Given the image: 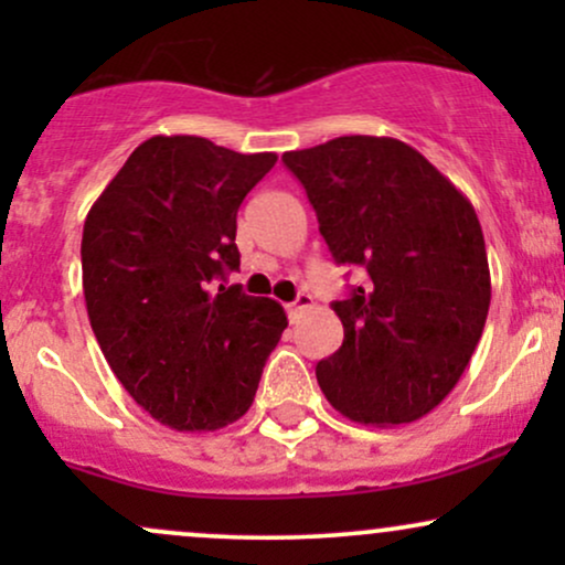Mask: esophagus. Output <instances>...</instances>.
<instances>
[{
  "instance_id": "obj_1",
  "label": "esophagus",
  "mask_w": 565,
  "mask_h": 565,
  "mask_svg": "<svg viewBox=\"0 0 565 565\" xmlns=\"http://www.w3.org/2000/svg\"><path fill=\"white\" fill-rule=\"evenodd\" d=\"M310 305H313V297H310L308 291H300V295L295 297V302H289V305H287V310H289L291 319H297V316H300L302 310H308Z\"/></svg>"
}]
</instances>
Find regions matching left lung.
Instances as JSON below:
<instances>
[{"instance_id":"obj_1","label":"left lung","mask_w":565,"mask_h":565,"mask_svg":"<svg viewBox=\"0 0 565 565\" xmlns=\"http://www.w3.org/2000/svg\"><path fill=\"white\" fill-rule=\"evenodd\" d=\"M281 161L308 193L334 263L366 270L364 287L332 302L345 340L316 364L323 395L361 425L425 417L462 377L489 316L476 210L395 138L345 135Z\"/></svg>"}]
</instances>
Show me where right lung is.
Listing matches in <instances>:
<instances>
[{
  "mask_svg": "<svg viewBox=\"0 0 565 565\" xmlns=\"http://www.w3.org/2000/svg\"><path fill=\"white\" fill-rule=\"evenodd\" d=\"M276 153L196 135L140 142L84 220L82 281L103 355L135 404L172 430L244 417L287 329L276 300L244 295L236 212Z\"/></svg>",
  "mask_w": 565,
  "mask_h": 565,
  "instance_id": "add662e5",
  "label": "right lung"
}]
</instances>
